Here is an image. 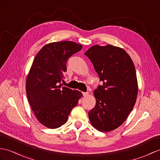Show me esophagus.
<instances>
[{"instance_id": "obj_1", "label": "esophagus", "mask_w": 160, "mask_h": 160, "mask_svg": "<svg viewBox=\"0 0 160 160\" xmlns=\"http://www.w3.org/2000/svg\"><path fill=\"white\" fill-rule=\"evenodd\" d=\"M88 92H82V95H83V96H84V97H87V96H88Z\"/></svg>"}]
</instances>
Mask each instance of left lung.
<instances>
[{
    "mask_svg": "<svg viewBox=\"0 0 160 160\" xmlns=\"http://www.w3.org/2000/svg\"><path fill=\"white\" fill-rule=\"evenodd\" d=\"M84 54L103 83L94 91L96 104L89 111V120L100 132L112 131L135 105L138 89L134 64L125 50L112 45L93 46Z\"/></svg>",
    "mask_w": 160,
    "mask_h": 160,
    "instance_id": "1",
    "label": "left lung"
}]
</instances>
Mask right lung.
Returning a JSON list of instances; mask_svg holds the SVG:
<instances>
[{
	"instance_id": "obj_1",
	"label": "right lung",
	"mask_w": 160,
	"mask_h": 160,
	"mask_svg": "<svg viewBox=\"0 0 160 160\" xmlns=\"http://www.w3.org/2000/svg\"><path fill=\"white\" fill-rule=\"evenodd\" d=\"M82 48L69 41L48 43L32 62L26 82L27 98L37 119L48 128L64 125L82 97L80 91L61 85L68 58Z\"/></svg>"
}]
</instances>
